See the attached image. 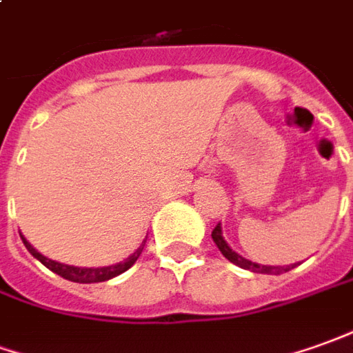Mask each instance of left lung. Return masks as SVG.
Masks as SVG:
<instances>
[{
	"mask_svg": "<svg viewBox=\"0 0 353 353\" xmlns=\"http://www.w3.org/2000/svg\"><path fill=\"white\" fill-rule=\"evenodd\" d=\"M211 238H213V242H215V246L221 250V254L227 257L230 263L238 265V267H242V269H248V271H252V273H263V274H283L288 273V271H292L296 265L300 263H290V265H261V263H255V261H250L246 257H242L240 254H236L232 248L228 246L227 240L223 236V228H221V223H219L217 227L213 228V232H211Z\"/></svg>",
	"mask_w": 353,
	"mask_h": 353,
	"instance_id": "8db88e82",
	"label": "left lung"
}]
</instances>
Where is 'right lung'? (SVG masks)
Segmentation results:
<instances>
[{
  "label": "right lung",
  "instance_id": "right-lung-1",
  "mask_svg": "<svg viewBox=\"0 0 353 353\" xmlns=\"http://www.w3.org/2000/svg\"><path fill=\"white\" fill-rule=\"evenodd\" d=\"M23 238V244L26 246V250L30 252V254L43 263L50 271L53 273H57L59 276L63 279H67V281H72V283H80V284H92V283H105L109 279H115L119 276L121 273H125L128 271L132 265L138 261V257L142 254V250L145 246V238L142 240V244L136 248L134 254H130L126 257L125 261H121V263H115V265H105V267H74V265H67V263H59V261H55V259H50V257H46L43 254H40L36 248L26 240V238L21 234Z\"/></svg>",
  "mask_w": 353,
  "mask_h": 353
}]
</instances>
